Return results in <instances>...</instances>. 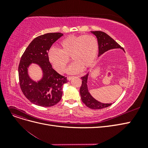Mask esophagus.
Returning <instances> with one entry per match:
<instances>
[{
	"mask_svg": "<svg viewBox=\"0 0 148 148\" xmlns=\"http://www.w3.org/2000/svg\"><path fill=\"white\" fill-rule=\"evenodd\" d=\"M73 78V77H67V79L69 80V81H70V80H71Z\"/></svg>",
	"mask_w": 148,
	"mask_h": 148,
	"instance_id": "esophagus-1",
	"label": "esophagus"
}]
</instances>
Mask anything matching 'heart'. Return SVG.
Returning a JSON list of instances; mask_svg holds the SVG:
<instances>
[{
  "instance_id": "b5f03b06",
  "label": "heart",
  "mask_w": 148,
  "mask_h": 148,
  "mask_svg": "<svg viewBox=\"0 0 148 148\" xmlns=\"http://www.w3.org/2000/svg\"><path fill=\"white\" fill-rule=\"evenodd\" d=\"M60 50L51 48L47 52L49 62L57 72L64 73L69 62V57L74 63L68 69V73H79L86 70L95 62L99 51L97 39L92 35L69 36L62 40Z\"/></svg>"
}]
</instances>
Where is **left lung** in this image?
Masks as SVG:
<instances>
[{"instance_id": "left-lung-1", "label": "left lung", "mask_w": 148, "mask_h": 148, "mask_svg": "<svg viewBox=\"0 0 148 148\" xmlns=\"http://www.w3.org/2000/svg\"><path fill=\"white\" fill-rule=\"evenodd\" d=\"M91 33L95 34L97 39L98 44H99V54H98V57H99L106 52L110 50V49H121L123 50V49L121 47L117 42H115L112 38L106 33L99 31H91ZM123 51L125 52L124 50ZM88 76L89 73L81 78L82 79V84L79 89V93L82 102L88 107L92 109H101L106 108V107H109L112 104V103H110V104L102 103L95 99L91 95V94L89 92L87 84Z\"/></svg>"}]
</instances>
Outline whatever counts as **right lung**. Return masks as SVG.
I'll list each match as a JSON object with an SVG mask.
<instances>
[{
    "instance_id": "obj_1",
    "label": "right lung",
    "mask_w": 148,
    "mask_h": 148,
    "mask_svg": "<svg viewBox=\"0 0 148 148\" xmlns=\"http://www.w3.org/2000/svg\"><path fill=\"white\" fill-rule=\"evenodd\" d=\"M63 35L52 33L38 36L31 42L21 57L18 66L20 88L25 97L35 105L51 107L61 99L62 86L68 80L52 69L47 52L52 44ZM32 63L38 64L42 70V78L37 82L28 73V69Z\"/></svg>"
}]
</instances>
